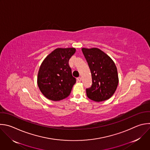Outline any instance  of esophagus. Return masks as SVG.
Returning a JSON list of instances; mask_svg holds the SVG:
<instances>
[{"label":"esophagus","instance_id":"obj_1","mask_svg":"<svg viewBox=\"0 0 150 150\" xmlns=\"http://www.w3.org/2000/svg\"><path fill=\"white\" fill-rule=\"evenodd\" d=\"M77 81H78V82H81V77H78V78H77Z\"/></svg>","mask_w":150,"mask_h":150}]
</instances>
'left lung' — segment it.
<instances>
[{
  "label": "left lung",
  "mask_w": 150,
  "mask_h": 150,
  "mask_svg": "<svg viewBox=\"0 0 150 150\" xmlns=\"http://www.w3.org/2000/svg\"><path fill=\"white\" fill-rule=\"evenodd\" d=\"M89 67L92 84L86 89L87 96L96 102L110 99L115 93L119 82L117 67L113 60L96 47L82 48Z\"/></svg>",
  "instance_id": "left-lung-1"
}]
</instances>
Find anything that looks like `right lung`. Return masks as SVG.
<instances>
[{"label": "right lung", "instance_id": "add662e5", "mask_svg": "<svg viewBox=\"0 0 150 150\" xmlns=\"http://www.w3.org/2000/svg\"><path fill=\"white\" fill-rule=\"evenodd\" d=\"M74 47L57 48L42 62L37 83L42 94L49 100L59 101L68 97L76 82L68 62L75 53Z\"/></svg>", "mask_w": 150, "mask_h": 150}]
</instances>
